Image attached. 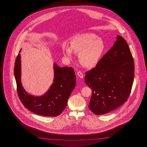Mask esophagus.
<instances>
[{
	"label": "esophagus",
	"instance_id": "esophagus-1",
	"mask_svg": "<svg viewBox=\"0 0 147 147\" xmlns=\"http://www.w3.org/2000/svg\"><path fill=\"white\" fill-rule=\"evenodd\" d=\"M77 75H78V76L79 78H84V75H83V74H82L81 71H78V72H77Z\"/></svg>",
	"mask_w": 147,
	"mask_h": 147
}]
</instances>
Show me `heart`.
Segmentation results:
<instances>
[{
	"instance_id": "obj_1",
	"label": "heart",
	"mask_w": 147,
	"mask_h": 147,
	"mask_svg": "<svg viewBox=\"0 0 147 147\" xmlns=\"http://www.w3.org/2000/svg\"><path fill=\"white\" fill-rule=\"evenodd\" d=\"M70 44V47L63 48L65 57L71 60L73 53L78 55L79 62L84 67L89 68L97 65L105 50L102 40L92 33L77 35L72 38Z\"/></svg>"
}]
</instances>
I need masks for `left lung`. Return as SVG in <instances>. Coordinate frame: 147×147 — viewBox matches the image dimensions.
I'll list each match as a JSON object with an SVG mask.
<instances>
[{"label":"left lung","mask_w":147,"mask_h":147,"mask_svg":"<svg viewBox=\"0 0 147 147\" xmlns=\"http://www.w3.org/2000/svg\"><path fill=\"white\" fill-rule=\"evenodd\" d=\"M134 59L120 36L96 67L86 72V84L92 89L89 108L100 115L118 108L128 99L134 79Z\"/></svg>","instance_id":"obj_1"}]
</instances>
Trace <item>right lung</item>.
I'll list each match as a JSON object with an SVG mask.
<instances>
[{
  "instance_id": "obj_1",
  "label": "right lung",
  "mask_w": 147,
  "mask_h": 147,
  "mask_svg": "<svg viewBox=\"0 0 147 147\" xmlns=\"http://www.w3.org/2000/svg\"><path fill=\"white\" fill-rule=\"evenodd\" d=\"M17 57L14 75L19 99L26 108L32 113L46 117H56L61 114L67 106L70 94L76 86V76L71 67L61 68L53 63L54 78L53 84L47 92L40 96L28 94L21 82V57Z\"/></svg>"
}]
</instances>
